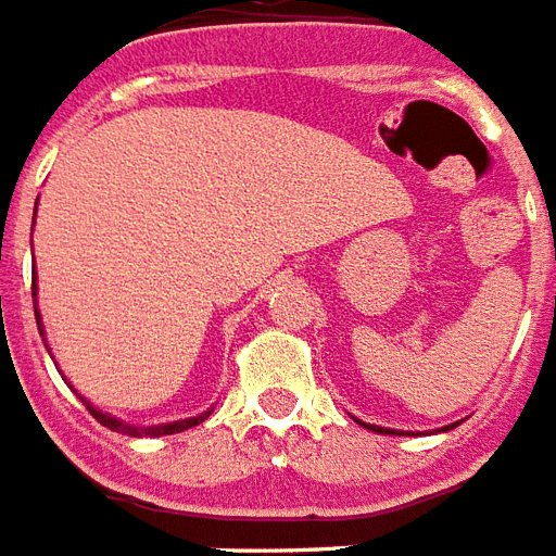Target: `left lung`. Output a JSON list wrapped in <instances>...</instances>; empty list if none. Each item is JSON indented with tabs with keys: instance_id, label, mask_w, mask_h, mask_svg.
I'll use <instances>...</instances> for the list:
<instances>
[{
	"instance_id": "8db88e82",
	"label": "left lung",
	"mask_w": 556,
	"mask_h": 556,
	"mask_svg": "<svg viewBox=\"0 0 556 556\" xmlns=\"http://www.w3.org/2000/svg\"><path fill=\"white\" fill-rule=\"evenodd\" d=\"M359 425H362V421H359ZM365 427H368V430H377V433H394V430H386V427H374V425H365ZM451 427H454V425H451ZM451 427H445V430H451Z\"/></svg>"
}]
</instances>
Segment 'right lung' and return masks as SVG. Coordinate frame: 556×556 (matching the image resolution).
Segmentation results:
<instances>
[{"label":"right lung","mask_w":556,"mask_h":556,"mask_svg":"<svg viewBox=\"0 0 556 556\" xmlns=\"http://www.w3.org/2000/svg\"><path fill=\"white\" fill-rule=\"evenodd\" d=\"M37 212V205H35ZM31 298H37V286H31ZM35 318H37V330H40V336H43V324H40V312H37V303H35ZM81 404L88 406V413L100 421L102 427H109V430H114V433H126V435H170V433H182V430H188V427H197L200 421H205L208 418V413L197 415V418H182V421H174V425H155V427H135V425H126V421H121V418H114V415L102 413V409H97V406H90L85 397H81Z\"/></svg>","instance_id":"add662e5"}]
</instances>
